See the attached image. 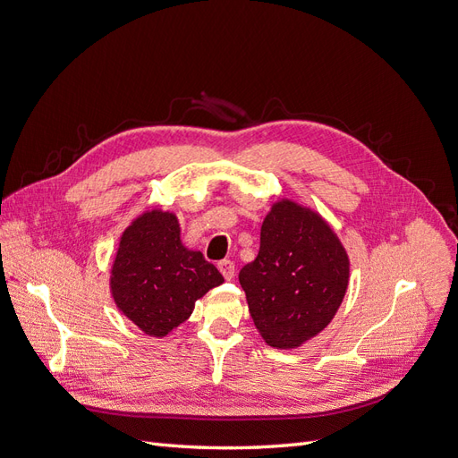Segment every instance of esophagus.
Listing matches in <instances>:
<instances>
[{
  "mask_svg": "<svg viewBox=\"0 0 458 458\" xmlns=\"http://www.w3.org/2000/svg\"><path fill=\"white\" fill-rule=\"evenodd\" d=\"M217 269H219V273L225 276L227 281H231L233 276H234V263L231 261V259H221L219 263H217Z\"/></svg>",
  "mask_w": 458,
  "mask_h": 458,
  "instance_id": "34e87169",
  "label": "esophagus"
}]
</instances>
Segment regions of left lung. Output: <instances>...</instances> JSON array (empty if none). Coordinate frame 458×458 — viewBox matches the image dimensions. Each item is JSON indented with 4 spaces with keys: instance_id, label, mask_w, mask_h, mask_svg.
<instances>
[{
    "instance_id": "left-lung-1",
    "label": "left lung",
    "mask_w": 458,
    "mask_h": 458,
    "mask_svg": "<svg viewBox=\"0 0 458 458\" xmlns=\"http://www.w3.org/2000/svg\"><path fill=\"white\" fill-rule=\"evenodd\" d=\"M248 311L267 345L294 350L335 318L350 283V258L328 221L293 199L271 204L259 252L239 273Z\"/></svg>"
}]
</instances>
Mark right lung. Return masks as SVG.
<instances>
[{
	"mask_svg": "<svg viewBox=\"0 0 458 458\" xmlns=\"http://www.w3.org/2000/svg\"><path fill=\"white\" fill-rule=\"evenodd\" d=\"M224 283L200 250L182 241L174 212L152 208L123 229L110 267V296L147 336L164 338L185 323L195 301Z\"/></svg>",
	"mask_w": 458,
	"mask_h": 458,
	"instance_id": "obj_1",
	"label": "right lung"
}]
</instances>
